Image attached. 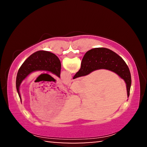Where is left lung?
Returning <instances> with one entry per match:
<instances>
[{
    "label": "left lung",
    "instance_id": "1",
    "mask_svg": "<svg viewBox=\"0 0 147 147\" xmlns=\"http://www.w3.org/2000/svg\"><path fill=\"white\" fill-rule=\"evenodd\" d=\"M37 71H49L60 78L61 62L57 56L48 51H39L30 56L22 64L17 74L16 88L21 101L20 85L28 74Z\"/></svg>",
    "mask_w": 147,
    "mask_h": 147
}]
</instances>
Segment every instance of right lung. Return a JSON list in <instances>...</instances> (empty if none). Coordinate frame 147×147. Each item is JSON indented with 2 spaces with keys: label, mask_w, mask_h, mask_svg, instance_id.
<instances>
[{
  "label": "right lung",
  "mask_w": 147,
  "mask_h": 147,
  "mask_svg": "<svg viewBox=\"0 0 147 147\" xmlns=\"http://www.w3.org/2000/svg\"><path fill=\"white\" fill-rule=\"evenodd\" d=\"M98 69L114 72L123 79L126 84L128 97L131 83L130 70L123 58L108 49L95 48L87 52L82 60L80 69L74 76L73 79L86 76Z\"/></svg>",
  "instance_id": "1"
}]
</instances>
